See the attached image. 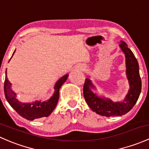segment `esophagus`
<instances>
[{
	"mask_svg": "<svg viewBox=\"0 0 149 149\" xmlns=\"http://www.w3.org/2000/svg\"><path fill=\"white\" fill-rule=\"evenodd\" d=\"M81 70H84V68H81Z\"/></svg>",
	"mask_w": 149,
	"mask_h": 149,
	"instance_id": "34e87169",
	"label": "esophagus"
}]
</instances>
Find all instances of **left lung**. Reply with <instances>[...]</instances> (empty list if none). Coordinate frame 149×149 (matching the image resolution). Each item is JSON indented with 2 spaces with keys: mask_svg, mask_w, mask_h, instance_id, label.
I'll use <instances>...</instances> for the list:
<instances>
[{
  "mask_svg": "<svg viewBox=\"0 0 149 149\" xmlns=\"http://www.w3.org/2000/svg\"><path fill=\"white\" fill-rule=\"evenodd\" d=\"M126 57V75L130 89L123 102H113L109 99L101 98L92 92L91 88H95L89 78H86L83 87V94L88 106L92 111L101 116H119L129 112L135 105L141 91V79L139 74V67L134 53L121 41L119 45Z\"/></svg>",
  "mask_w": 149,
  "mask_h": 149,
  "instance_id": "left-lung-1",
  "label": "left lung"
}]
</instances>
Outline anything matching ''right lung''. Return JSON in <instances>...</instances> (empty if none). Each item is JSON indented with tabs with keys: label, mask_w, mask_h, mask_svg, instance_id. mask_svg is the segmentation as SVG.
Returning <instances> with one entry per match:
<instances>
[{
	"label": "right lung",
	"mask_w": 149,
	"mask_h": 149,
	"mask_svg": "<svg viewBox=\"0 0 149 149\" xmlns=\"http://www.w3.org/2000/svg\"><path fill=\"white\" fill-rule=\"evenodd\" d=\"M14 53L15 52H13ZM68 77V74L65 75L56 82L55 93L48 101L43 102L36 101L33 103H24L17 100L16 94L12 91L10 88L11 84L8 79L7 74L6 73L4 83L5 96L10 106L22 117L30 121L42 117H47L55 109L59 100V91Z\"/></svg>",
	"instance_id": "right-lung-1"
}]
</instances>
